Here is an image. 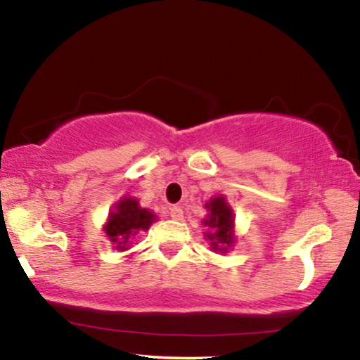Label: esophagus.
I'll list each match as a JSON object with an SVG mask.
<instances>
[{"instance_id":"obj_1","label":"esophagus","mask_w":360,"mask_h":360,"mask_svg":"<svg viewBox=\"0 0 360 360\" xmlns=\"http://www.w3.org/2000/svg\"><path fill=\"white\" fill-rule=\"evenodd\" d=\"M169 215H171V219H174V220H183V209L179 207V205H172V207L169 209Z\"/></svg>"}]
</instances>
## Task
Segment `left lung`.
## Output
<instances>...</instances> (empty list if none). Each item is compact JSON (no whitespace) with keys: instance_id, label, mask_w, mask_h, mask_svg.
<instances>
[{"instance_id":"1","label":"left lung","mask_w":360,"mask_h":360,"mask_svg":"<svg viewBox=\"0 0 360 360\" xmlns=\"http://www.w3.org/2000/svg\"><path fill=\"white\" fill-rule=\"evenodd\" d=\"M207 210H210L209 217L204 220V225L212 230V233H207V238L214 250L225 252V247H229L233 242V214L232 209L229 207L224 198H215L205 204Z\"/></svg>"}]
</instances>
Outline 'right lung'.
Here are the masks:
<instances>
[{"label":"right lung","instance_id":"obj_1","mask_svg":"<svg viewBox=\"0 0 360 360\" xmlns=\"http://www.w3.org/2000/svg\"><path fill=\"white\" fill-rule=\"evenodd\" d=\"M155 220V214L141 209L138 200L124 198L117 204V210L112 212L108 219L105 232L118 250H127L128 243L140 230H146Z\"/></svg>","mask_w":360,"mask_h":360}]
</instances>
